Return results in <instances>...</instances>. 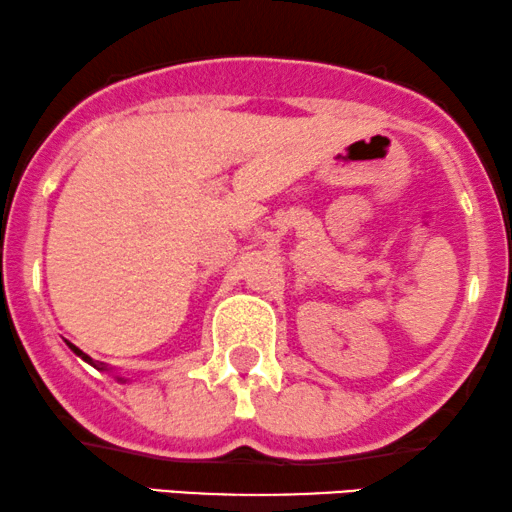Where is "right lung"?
I'll return each mask as SVG.
<instances>
[{"instance_id": "obj_1", "label": "right lung", "mask_w": 512, "mask_h": 512, "mask_svg": "<svg viewBox=\"0 0 512 512\" xmlns=\"http://www.w3.org/2000/svg\"><path fill=\"white\" fill-rule=\"evenodd\" d=\"M68 344V349H71L73 353H75V356H80L82 358V361H85V363H90L92 365V368H97V370H102V372H109V368H106V365L104 363H99V361H94V358H90V356H87V353H82L80 349H78V346H75V344H71V342H66ZM116 380L118 382H128V380H123V377H118L116 375Z\"/></svg>"}]
</instances>
